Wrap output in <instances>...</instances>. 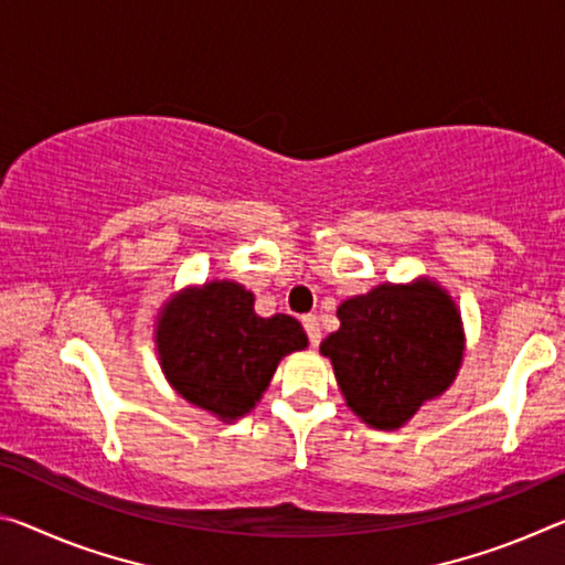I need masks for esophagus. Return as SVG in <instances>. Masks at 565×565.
<instances>
[{
	"label": "esophagus",
	"instance_id": "obj_1",
	"mask_svg": "<svg viewBox=\"0 0 565 565\" xmlns=\"http://www.w3.org/2000/svg\"><path fill=\"white\" fill-rule=\"evenodd\" d=\"M301 324H303V329H307L309 344H311V347H319V342H321V329H319V321H317V317H315V315L303 317V319H301Z\"/></svg>",
	"mask_w": 565,
	"mask_h": 565
}]
</instances>
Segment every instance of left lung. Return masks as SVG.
Masks as SVG:
<instances>
[{
  "instance_id": "1",
  "label": "left lung",
  "mask_w": 565,
  "mask_h": 565,
  "mask_svg": "<svg viewBox=\"0 0 565 565\" xmlns=\"http://www.w3.org/2000/svg\"><path fill=\"white\" fill-rule=\"evenodd\" d=\"M339 329L319 352L334 366L347 407L374 429L405 427L443 397L465 354L455 299L429 276L380 284L339 303Z\"/></svg>"
}]
</instances>
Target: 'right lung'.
I'll use <instances>...</instances> for the list:
<instances>
[{
    "instance_id": "obj_1",
    "label": "right lung",
    "mask_w": 565,
    "mask_h": 565,
    "mask_svg": "<svg viewBox=\"0 0 565 565\" xmlns=\"http://www.w3.org/2000/svg\"><path fill=\"white\" fill-rule=\"evenodd\" d=\"M156 319L153 342L168 384L221 423L248 415L284 356L309 347L297 319L258 317L254 294L228 279L181 289Z\"/></svg>"
}]
</instances>
